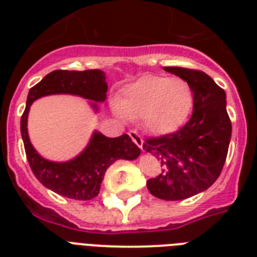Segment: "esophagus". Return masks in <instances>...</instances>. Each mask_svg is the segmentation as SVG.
Masks as SVG:
<instances>
[{
    "label": "esophagus",
    "mask_w": 257,
    "mask_h": 257,
    "mask_svg": "<svg viewBox=\"0 0 257 257\" xmlns=\"http://www.w3.org/2000/svg\"><path fill=\"white\" fill-rule=\"evenodd\" d=\"M129 136L133 140V143L139 147L140 149H143V145H144V139L136 132V131H129Z\"/></svg>",
    "instance_id": "34e87169"
}]
</instances>
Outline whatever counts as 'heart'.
Returning a JSON list of instances; mask_svg holds the SVG:
<instances>
[{
	"label": "heart",
	"instance_id": "heart-1",
	"mask_svg": "<svg viewBox=\"0 0 257 257\" xmlns=\"http://www.w3.org/2000/svg\"><path fill=\"white\" fill-rule=\"evenodd\" d=\"M192 100V89L184 78L144 76L121 90L116 108L121 117H140L147 131L164 135L184 124Z\"/></svg>",
	"mask_w": 257,
	"mask_h": 257
}]
</instances>
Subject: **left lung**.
Masks as SVG:
<instances>
[{"mask_svg":"<svg viewBox=\"0 0 257 257\" xmlns=\"http://www.w3.org/2000/svg\"><path fill=\"white\" fill-rule=\"evenodd\" d=\"M164 70L189 84L193 112L183 128L147 139L143 148L161 165L160 175L147 181L148 191L176 201L205 191L217 180L227 159L232 124L225 92L207 73L179 66H164Z\"/></svg>","mask_w":257,"mask_h":257,"instance_id":"1","label":"left lung"}]
</instances>
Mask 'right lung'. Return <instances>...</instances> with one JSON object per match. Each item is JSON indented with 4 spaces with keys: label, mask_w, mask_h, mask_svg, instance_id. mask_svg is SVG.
<instances>
[{
    "label": "right lung",
    "mask_w": 257,
    "mask_h": 257,
    "mask_svg": "<svg viewBox=\"0 0 257 257\" xmlns=\"http://www.w3.org/2000/svg\"><path fill=\"white\" fill-rule=\"evenodd\" d=\"M106 90L105 73L100 69L53 70L29 90L26 108L21 116V136L26 159L38 181L64 197L92 200L100 192L106 169L117 160H135L140 156L141 151L128 135L112 139L94 132L86 148L72 160L65 163L46 160L40 156L29 140L28 114L30 105L40 97L49 94H74L90 100L93 109L98 110L97 102H104Z\"/></svg>",
    "instance_id": "1"
}]
</instances>
